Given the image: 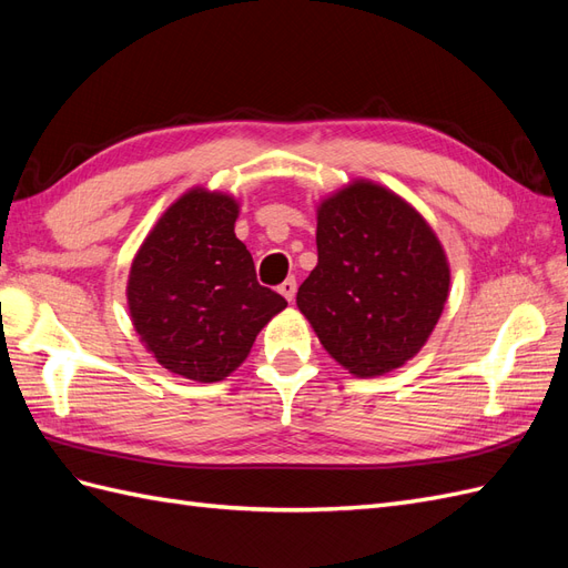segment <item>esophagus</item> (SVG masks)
<instances>
[{
	"label": "esophagus",
	"mask_w": 568,
	"mask_h": 568,
	"mask_svg": "<svg viewBox=\"0 0 568 568\" xmlns=\"http://www.w3.org/2000/svg\"><path fill=\"white\" fill-rule=\"evenodd\" d=\"M296 291H298V284L294 277H288L280 284V294L286 298V301H294L296 298Z\"/></svg>",
	"instance_id": "esophagus-1"
}]
</instances>
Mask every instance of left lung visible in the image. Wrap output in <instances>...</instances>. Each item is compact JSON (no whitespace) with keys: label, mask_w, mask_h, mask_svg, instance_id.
<instances>
[{"label":"left lung","mask_w":568,"mask_h":568,"mask_svg":"<svg viewBox=\"0 0 568 568\" xmlns=\"http://www.w3.org/2000/svg\"><path fill=\"white\" fill-rule=\"evenodd\" d=\"M450 270L424 217L372 182H353L317 211V267L298 311L322 346L357 376L415 357L448 301Z\"/></svg>","instance_id":"1"}]
</instances>
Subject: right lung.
Listing matches in <instances>:
<instances>
[{"instance_id": "right-lung-1", "label": "right lung", "mask_w": 568, "mask_h": 568, "mask_svg": "<svg viewBox=\"0 0 568 568\" xmlns=\"http://www.w3.org/2000/svg\"><path fill=\"white\" fill-rule=\"evenodd\" d=\"M236 215L232 196L192 189L163 213L130 270L136 334L165 369L201 384L242 365L257 332L286 307L257 284Z\"/></svg>"}]
</instances>
